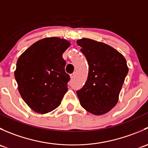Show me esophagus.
I'll list each match as a JSON object with an SVG mask.
<instances>
[{"instance_id":"esophagus-1","label":"esophagus","mask_w":148,"mask_h":148,"mask_svg":"<svg viewBox=\"0 0 148 148\" xmlns=\"http://www.w3.org/2000/svg\"><path fill=\"white\" fill-rule=\"evenodd\" d=\"M75 73H73V74H70V77H71V79H74V77H75Z\"/></svg>"}]
</instances>
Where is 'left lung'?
<instances>
[{"label": "left lung", "instance_id": "1", "mask_svg": "<svg viewBox=\"0 0 148 148\" xmlns=\"http://www.w3.org/2000/svg\"><path fill=\"white\" fill-rule=\"evenodd\" d=\"M89 64L85 84L77 95L84 109L95 115L110 112L117 104L128 73L123 55L111 46L89 38L77 41Z\"/></svg>", "mask_w": 148, "mask_h": 148}]
</instances>
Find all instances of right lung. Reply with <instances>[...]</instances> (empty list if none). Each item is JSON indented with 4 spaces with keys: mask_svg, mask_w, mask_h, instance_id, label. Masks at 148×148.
Segmentation results:
<instances>
[{
    "mask_svg": "<svg viewBox=\"0 0 148 148\" xmlns=\"http://www.w3.org/2000/svg\"><path fill=\"white\" fill-rule=\"evenodd\" d=\"M70 41L59 37L42 38L28 47L14 71L22 99L32 110L46 114L60 105L70 77L62 57Z\"/></svg>",
    "mask_w": 148,
    "mask_h": 148,
    "instance_id": "obj_1",
    "label": "right lung"
}]
</instances>
